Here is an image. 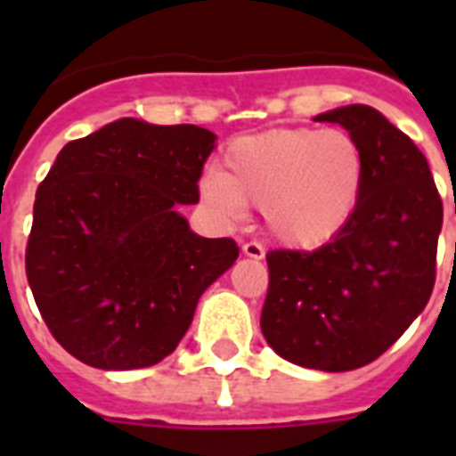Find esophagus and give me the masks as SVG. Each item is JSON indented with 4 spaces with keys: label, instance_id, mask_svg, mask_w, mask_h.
Here are the masks:
<instances>
[{
    "label": "esophagus",
    "instance_id": "esophagus-1",
    "mask_svg": "<svg viewBox=\"0 0 456 456\" xmlns=\"http://www.w3.org/2000/svg\"><path fill=\"white\" fill-rule=\"evenodd\" d=\"M243 256L246 257H253V260H263L265 257V248L260 246L257 241H248V243H243Z\"/></svg>",
    "mask_w": 456,
    "mask_h": 456
}]
</instances>
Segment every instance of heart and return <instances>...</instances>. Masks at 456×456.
<instances>
[{"label": "heart", "mask_w": 456, "mask_h": 456, "mask_svg": "<svg viewBox=\"0 0 456 456\" xmlns=\"http://www.w3.org/2000/svg\"><path fill=\"white\" fill-rule=\"evenodd\" d=\"M224 165L227 172L210 167L200 179L208 206L224 217H241L248 203L263 208L267 232L300 250L336 239L364 186L362 146L336 127H291L236 139Z\"/></svg>", "instance_id": "heart-1"}]
</instances>
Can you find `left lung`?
Returning <instances> with one entry per match:
<instances>
[{
	"mask_svg": "<svg viewBox=\"0 0 456 456\" xmlns=\"http://www.w3.org/2000/svg\"><path fill=\"white\" fill-rule=\"evenodd\" d=\"M314 120L357 139L364 186L326 246L267 253L260 329L298 367L350 371L381 357L431 298L443 200L424 153L376 109L353 103Z\"/></svg>",
	"mask_w": 456,
	"mask_h": 456,
	"instance_id": "left-lung-1",
	"label": "left lung"
}]
</instances>
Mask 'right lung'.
Masks as SVG:
<instances>
[{
	"label": "right lung",
	"mask_w": 456,
	"mask_h": 456,
	"mask_svg": "<svg viewBox=\"0 0 456 456\" xmlns=\"http://www.w3.org/2000/svg\"><path fill=\"white\" fill-rule=\"evenodd\" d=\"M215 134L120 118L68 142L39 184L25 274L63 350L96 369H142L177 347L199 298L236 263L234 239H203L199 203Z\"/></svg>",
	"instance_id": "1"
}]
</instances>
